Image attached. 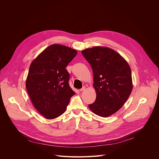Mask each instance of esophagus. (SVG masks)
<instances>
[{"mask_svg":"<svg viewBox=\"0 0 159 159\" xmlns=\"http://www.w3.org/2000/svg\"><path fill=\"white\" fill-rule=\"evenodd\" d=\"M86 89V87L85 86H83L81 89H80V91H84Z\"/></svg>","mask_w":159,"mask_h":159,"instance_id":"obj_1","label":"esophagus"}]
</instances>
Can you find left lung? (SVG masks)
Segmentation results:
<instances>
[{
	"instance_id": "1",
	"label": "left lung",
	"mask_w": 159,
	"mask_h": 159,
	"mask_svg": "<svg viewBox=\"0 0 159 159\" xmlns=\"http://www.w3.org/2000/svg\"><path fill=\"white\" fill-rule=\"evenodd\" d=\"M93 73L95 101L88 106L95 114L107 117L119 111L129 97L133 83L131 68L115 50L95 46L82 50Z\"/></svg>"
}]
</instances>
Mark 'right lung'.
Instances as JSON below:
<instances>
[{
    "mask_svg": "<svg viewBox=\"0 0 159 159\" xmlns=\"http://www.w3.org/2000/svg\"><path fill=\"white\" fill-rule=\"evenodd\" d=\"M76 50L60 44L46 48L31 62L26 89L35 109L47 119L63 114L75 94L69 85L66 68L76 56Z\"/></svg>",
    "mask_w": 159,
    "mask_h": 159,
    "instance_id": "add662e5",
    "label": "right lung"
}]
</instances>
